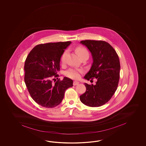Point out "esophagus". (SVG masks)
Masks as SVG:
<instances>
[{
    "label": "esophagus",
    "instance_id": "obj_1",
    "mask_svg": "<svg viewBox=\"0 0 146 146\" xmlns=\"http://www.w3.org/2000/svg\"><path fill=\"white\" fill-rule=\"evenodd\" d=\"M79 84V82L78 81H74V82H73L74 86H76V85H78Z\"/></svg>",
    "mask_w": 146,
    "mask_h": 146
}]
</instances>
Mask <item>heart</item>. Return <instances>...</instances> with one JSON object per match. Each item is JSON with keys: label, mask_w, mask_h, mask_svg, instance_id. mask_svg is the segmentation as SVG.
<instances>
[{"label": "heart", "mask_w": 146, "mask_h": 146, "mask_svg": "<svg viewBox=\"0 0 146 146\" xmlns=\"http://www.w3.org/2000/svg\"><path fill=\"white\" fill-rule=\"evenodd\" d=\"M76 52L78 56L81 57L84 54H89L86 48L82 47H79L76 48ZM68 54V50H65L62 54V62H65L66 57ZM82 72L81 70L77 69L70 68L67 70L65 72V75L69 78L72 79H78L80 77V73Z\"/></svg>", "instance_id": "1"}]
</instances>
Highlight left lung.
Listing matches in <instances>:
<instances>
[{
    "mask_svg": "<svg viewBox=\"0 0 146 146\" xmlns=\"http://www.w3.org/2000/svg\"><path fill=\"white\" fill-rule=\"evenodd\" d=\"M80 43L90 50L93 63L84 78L89 80L96 79V84H88L85 93L80 96L84 104L99 107L111 99L117 88L119 79L120 62L113 47L103 40H81Z\"/></svg>",
    "mask_w": 146,
    "mask_h": 146,
    "instance_id": "left-lung-1",
    "label": "left lung"
}]
</instances>
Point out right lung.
<instances>
[{
	"instance_id": "1",
	"label": "right lung",
	"mask_w": 146,
	"mask_h": 146,
	"mask_svg": "<svg viewBox=\"0 0 146 146\" xmlns=\"http://www.w3.org/2000/svg\"><path fill=\"white\" fill-rule=\"evenodd\" d=\"M71 43L38 44L27 56L24 67L25 84L32 98L39 105L47 108L56 107L62 102L66 90L73 86V81L68 78L59 79L55 83L52 80L58 76L57 72L60 70V58Z\"/></svg>"
}]
</instances>
